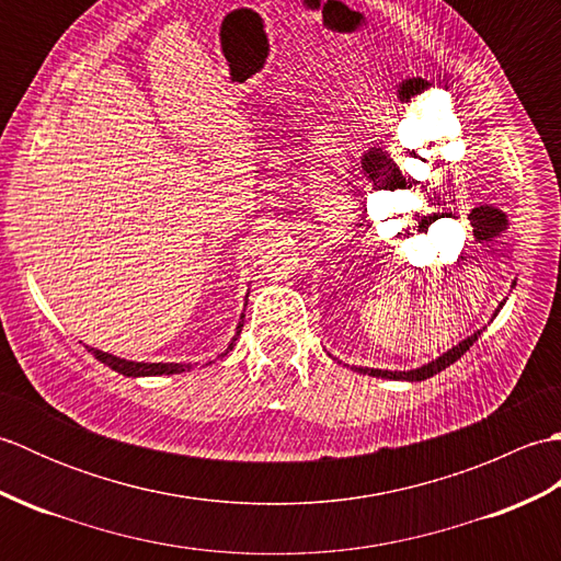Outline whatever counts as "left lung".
I'll list each match as a JSON object with an SVG mask.
<instances>
[{
  "label": "left lung",
  "instance_id": "1",
  "mask_svg": "<svg viewBox=\"0 0 561 561\" xmlns=\"http://www.w3.org/2000/svg\"><path fill=\"white\" fill-rule=\"evenodd\" d=\"M514 287H516V282H514ZM502 306H504V301L496 306V311H494V316L492 318H496V313L502 311ZM482 335V330H478V332H472L470 337H465L462 342H458L456 347H450L448 352H444L440 356H436L434 362H428V364H422V366H416V368H410V371H388V368H368V366H350L352 371H356V374H364V376H374V378H390V380H410V383H416V380H426V378H432V376H436L438 371H444V368H448L453 362H458L460 356L468 352L474 342H478V337Z\"/></svg>",
  "mask_w": 561,
  "mask_h": 561
}]
</instances>
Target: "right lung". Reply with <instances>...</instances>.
Listing matches in <instances>:
<instances>
[{"label": "right lung", "instance_id": "1", "mask_svg": "<svg viewBox=\"0 0 561 561\" xmlns=\"http://www.w3.org/2000/svg\"><path fill=\"white\" fill-rule=\"evenodd\" d=\"M243 313H241V318H238V325H236V332H233V337H231V342H229V347H226L217 359H221V356H226L229 354L231 350H233V344H236V340H238V335H241V328H243ZM93 356H96V359L101 362V364H105L108 368H113V371H117V374H123V376H129V378H145V376H171V374H183V371H190V368H195L197 364H173V362H129V359H121V356H115V354H108V352H101V350H96V347H87ZM211 362H207V364H202V366H209Z\"/></svg>", "mask_w": 561, "mask_h": 561}]
</instances>
